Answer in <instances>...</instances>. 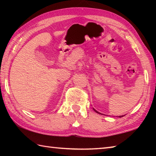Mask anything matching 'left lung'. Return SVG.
Listing matches in <instances>:
<instances>
[{"mask_svg":"<svg viewBox=\"0 0 156 156\" xmlns=\"http://www.w3.org/2000/svg\"><path fill=\"white\" fill-rule=\"evenodd\" d=\"M93 109H94V108H93ZM94 111H95V112H96V113H99V114H102V113H99L98 112H97V111H96V110H95L94 109ZM124 115H120V116H118V117H119V118H122V117H123V116H124Z\"/></svg>","mask_w":156,"mask_h":156,"instance_id":"left-lung-1","label":"left lung"}]
</instances>
